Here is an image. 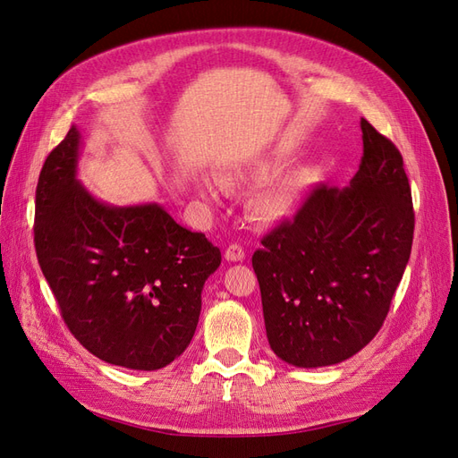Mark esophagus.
<instances>
[{
  "label": "esophagus",
  "mask_w": 458,
  "mask_h": 458,
  "mask_svg": "<svg viewBox=\"0 0 458 458\" xmlns=\"http://www.w3.org/2000/svg\"><path fill=\"white\" fill-rule=\"evenodd\" d=\"M246 258L244 248L239 244H229V248L225 250V259L227 261H242Z\"/></svg>",
  "instance_id": "1"
}]
</instances>
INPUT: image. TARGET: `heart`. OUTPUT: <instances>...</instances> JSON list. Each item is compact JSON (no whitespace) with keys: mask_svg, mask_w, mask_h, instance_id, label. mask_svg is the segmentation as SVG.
Listing matches in <instances>:
<instances>
[{"mask_svg":"<svg viewBox=\"0 0 458 458\" xmlns=\"http://www.w3.org/2000/svg\"><path fill=\"white\" fill-rule=\"evenodd\" d=\"M269 162H258L250 170H246V175L259 177L267 174ZM313 183V175L308 170H294L281 177L273 179L267 185L258 189L250 199V212L252 217L263 224H279V221L294 216L300 206L306 200L308 192ZM202 192L212 195L210 183H202Z\"/></svg>","mask_w":458,"mask_h":458,"instance_id":"obj_1","label":"heart"}]
</instances>
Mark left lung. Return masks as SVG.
<instances>
[{
  "label": "left lung",
  "instance_id": "1",
  "mask_svg": "<svg viewBox=\"0 0 458 458\" xmlns=\"http://www.w3.org/2000/svg\"><path fill=\"white\" fill-rule=\"evenodd\" d=\"M361 131L352 183L317 185L252 256L271 350L300 369L342 363L377 336L411 256L403 157L365 118Z\"/></svg>",
  "mask_w": 458,
  "mask_h": 458
}]
</instances>
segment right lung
<instances>
[{"mask_svg": "<svg viewBox=\"0 0 458 458\" xmlns=\"http://www.w3.org/2000/svg\"><path fill=\"white\" fill-rule=\"evenodd\" d=\"M80 145L72 126L38 179L41 273L68 330L89 353L133 370L162 369L195 336L202 288L221 252L157 202L95 199L76 177Z\"/></svg>", "mask_w": 458, "mask_h": 458, "instance_id": "obj_1", "label": "right lung"}]
</instances>
